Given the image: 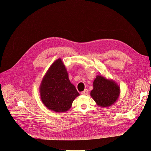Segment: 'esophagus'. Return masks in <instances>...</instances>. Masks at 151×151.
Segmentation results:
<instances>
[{
  "label": "esophagus",
  "mask_w": 151,
  "mask_h": 151,
  "mask_svg": "<svg viewBox=\"0 0 151 151\" xmlns=\"http://www.w3.org/2000/svg\"><path fill=\"white\" fill-rule=\"evenodd\" d=\"M81 94L83 95H87L88 94V89H85L83 92H81Z\"/></svg>",
  "instance_id": "esophagus-1"
}]
</instances>
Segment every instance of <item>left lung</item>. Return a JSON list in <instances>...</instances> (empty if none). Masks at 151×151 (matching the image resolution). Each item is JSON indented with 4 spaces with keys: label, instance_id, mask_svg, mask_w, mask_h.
Instances as JSON below:
<instances>
[{
    "label": "left lung",
    "instance_id": "left-lung-1",
    "mask_svg": "<svg viewBox=\"0 0 151 151\" xmlns=\"http://www.w3.org/2000/svg\"><path fill=\"white\" fill-rule=\"evenodd\" d=\"M91 96L98 106L108 107L115 103L120 95V87L114 81L97 75L93 82Z\"/></svg>",
    "mask_w": 151,
    "mask_h": 151
}]
</instances>
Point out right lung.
Instances as JSON below:
<instances>
[{"label":"right lung","instance_id":"right-lung-1","mask_svg":"<svg viewBox=\"0 0 151 151\" xmlns=\"http://www.w3.org/2000/svg\"><path fill=\"white\" fill-rule=\"evenodd\" d=\"M40 99L45 106L56 112H65L79 96L70 83L66 68L62 59L56 60L43 76L39 86Z\"/></svg>","mask_w":151,"mask_h":151}]
</instances>
